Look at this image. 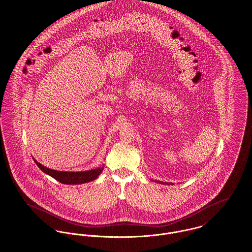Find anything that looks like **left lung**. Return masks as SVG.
<instances>
[{"mask_svg":"<svg viewBox=\"0 0 252 252\" xmlns=\"http://www.w3.org/2000/svg\"><path fill=\"white\" fill-rule=\"evenodd\" d=\"M157 183H158V184H162V185H169L168 183H163V182H159V181H156ZM171 185V184H170Z\"/></svg>","mask_w":252,"mask_h":252,"instance_id":"left-lung-1","label":"left lung"}]
</instances>
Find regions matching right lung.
Masks as SVG:
<instances>
[{
    "label": "right lung",
    "instance_id": "right-lung-1",
    "mask_svg": "<svg viewBox=\"0 0 252 252\" xmlns=\"http://www.w3.org/2000/svg\"><path fill=\"white\" fill-rule=\"evenodd\" d=\"M34 161L37 164V166L40 168L44 173L50 175L53 179H55L56 181L64 185H81V184L94 181L103 171V167H100L84 171V172H63V171H57V170H52L50 168L46 167L35 159Z\"/></svg>",
    "mask_w": 252,
    "mask_h": 252
}]
</instances>
